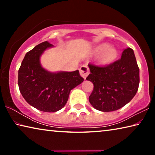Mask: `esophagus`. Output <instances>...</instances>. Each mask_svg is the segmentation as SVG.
<instances>
[{"instance_id":"esophagus-1","label":"esophagus","mask_w":155,"mask_h":155,"mask_svg":"<svg viewBox=\"0 0 155 155\" xmlns=\"http://www.w3.org/2000/svg\"><path fill=\"white\" fill-rule=\"evenodd\" d=\"M79 72L81 77H82L84 79H85L86 77L88 76L89 73H90V70H89L87 65H83L82 66H81L80 68Z\"/></svg>"}]
</instances>
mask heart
Listing matches in <instances>:
<instances>
[{
  "label": "heart",
  "mask_w": 155,
  "mask_h": 155,
  "mask_svg": "<svg viewBox=\"0 0 155 155\" xmlns=\"http://www.w3.org/2000/svg\"><path fill=\"white\" fill-rule=\"evenodd\" d=\"M96 53H101L99 57V61L102 64H106L111 62L117 56V51L114 47L109 46L108 44H101L94 48Z\"/></svg>",
  "instance_id": "heart-1"
}]
</instances>
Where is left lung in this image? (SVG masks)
I'll use <instances>...</instances> for the list:
<instances>
[{"mask_svg": "<svg viewBox=\"0 0 155 155\" xmlns=\"http://www.w3.org/2000/svg\"><path fill=\"white\" fill-rule=\"evenodd\" d=\"M90 74L86 78L94 84L89 101L98 111L109 112L122 108L133 98L140 84V69L134 51H123L121 59L109 65L88 64Z\"/></svg>", "mask_w": 155, "mask_h": 155, "instance_id": "8db88e82", "label": "left lung"}]
</instances>
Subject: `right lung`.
<instances>
[{
    "instance_id": "right-lung-1",
    "label": "right lung",
    "mask_w": 155,
    "mask_h": 155,
    "mask_svg": "<svg viewBox=\"0 0 155 155\" xmlns=\"http://www.w3.org/2000/svg\"><path fill=\"white\" fill-rule=\"evenodd\" d=\"M54 46L44 41L28 51L18 70V86L23 98L35 109L56 112L66 104L70 92L83 81L79 71L51 72L41 66L40 57Z\"/></svg>"
}]
</instances>
